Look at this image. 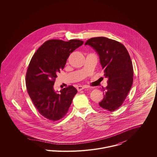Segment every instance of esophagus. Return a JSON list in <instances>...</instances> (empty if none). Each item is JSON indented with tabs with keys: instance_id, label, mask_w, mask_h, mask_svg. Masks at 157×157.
Returning a JSON list of instances; mask_svg holds the SVG:
<instances>
[{
	"instance_id": "esophagus-1",
	"label": "esophagus",
	"mask_w": 157,
	"mask_h": 157,
	"mask_svg": "<svg viewBox=\"0 0 157 157\" xmlns=\"http://www.w3.org/2000/svg\"><path fill=\"white\" fill-rule=\"evenodd\" d=\"M85 88V86H77V90L79 92V91H80V90H84Z\"/></svg>"
}]
</instances>
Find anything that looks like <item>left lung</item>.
Here are the masks:
<instances>
[{"instance_id": "1", "label": "left lung", "mask_w": 157, "mask_h": 157, "mask_svg": "<svg viewBox=\"0 0 157 157\" xmlns=\"http://www.w3.org/2000/svg\"><path fill=\"white\" fill-rule=\"evenodd\" d=\"M86 45L98 54L104 75L108 78V86L102 89L105 95L99 106L114 111L122 105L132 85L134 69L129 54L122 44L105 37L90 39Z\"/></svg>"}]
</instances>
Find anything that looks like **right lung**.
<instances>
[{
  "label": "right lung",
  "mask_w": 157,
  "mask_h": 157,
  "mask_svg": "<svg viewBox=\"0 0 157 157\" xmlns=\"http://www.w3.org/2000/svg\"><path fill=\"white\" fill-rule=\"evenodd\" d=\"M83 44V41L77 39L47 40L29 62L26 74V90L38 112L51 121H58L65 116L77 93L72 86L58 93L54 90V85L70 54Z\"/></svg>",
  "instance_id": "obj_1"
}]
</instances>
